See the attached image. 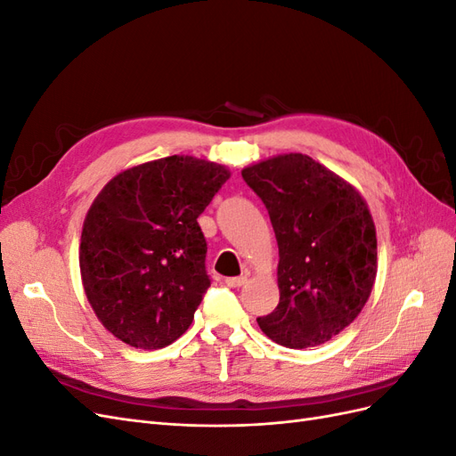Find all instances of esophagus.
Here are the masks:
<instances>
[{
	"label": "esophagus",
	"instance_id": "34e87169",
	"mask_svg": "<svg viewBox=\"0 0 456 456\" xmlns=\"http://www.w3.org/2000/svg\"><path fill=\"white\" fill-rule=\"evenodd\" d=\"M224 283H226L228 287H232V289H238V287H241V285L247 283V278H245V275H238V278H226Z\"/></svg>",
	"mask_w": 456,
	"mask_h": 456
}]
</instances>
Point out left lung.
Returning <instances> with one entry per match:
<instances>
[{
  "mask_svg": "<svg viewBox=\"0 0 456 456\" xmlns=\"http://www.w3.org/2000/svg\"><path fill=\"white\" fill-rule=\"evenodd\" d=\"M243 181L266 205L280 249V305L256 317L285 348H312L346 329L377 278V230L350 183L305 154L245 167Z\"/></svg>",
  "mask_w": 456,
  "mask_h": 456,
  "instance_id": "left-lung-1",
  "label": "left lung"
}]
</instances>
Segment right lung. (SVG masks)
Wrapping results in <instances>:
<instances>
[{"label": "right lung", "mask_w": 456, "mask_h": 456, "mask_svg": "<svg viewBox=\"0 0 456 456\" xmlns=\"http://www.w3.org/2000/svg\"><path fill=\"white\" fill-rule=\"evenodd\" d=\"M230 178L224 165L169 156L116 175L87 211L81 281L101 323L142 350L186 333L211 285L198 216Z\"/></svg>", "instance_id": "right-lung-1"}]
</instances>
